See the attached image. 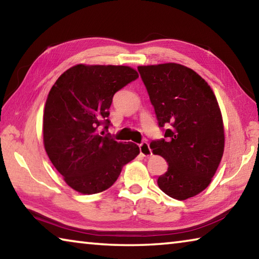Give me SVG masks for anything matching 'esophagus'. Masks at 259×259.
Here are the masks:
<instances>
[{"label": "esophagus", "instance_id": "1", "mask_svg": "<svg viewBox=\"0 0 259 259\" xmlns=\"http://www.w3.org/2000/svg\"><path fill=\"white\" fill-rule=\"evenodd\" d=\"M139 151H140V154L144 156H150L152 154V151L147 142H143L139 144Z\"/></svg>", "mask_w": 259, "mask_h": 259}]
</instances>
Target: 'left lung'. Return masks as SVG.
<instances>
[{
    "mask_svg": "<svg viewBox=\"0 0 259 259\" xmlns=\"http://www.w3.org/2000/svg\"><path fill=\"white\" fill-rule=\"evenodd\" d=\"M164 138L152 140L168 170L157 185L170 198H192L211 182L224 153V125L216 96L199 74L168 63L139 66Z\"/></svg>",
    "mask_w": 259,
    "mask_h": 259,
    "instance_id": "left-lung-1",
    "label": "left lung"
}]
</instances>
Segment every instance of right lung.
<instances>
[{
    "instance_id": "obj_1",
    "label": "right lung",
    "mask_w": 259,
    "mask_h": 259,
    "mask_svg": "<svg viewBox=\"0 0 259 259\" xmlns=\"http://www.w3.org/2000/svg\"><path fill=\"white\" fill-rule=\"evenodd\" d=\"M138 73L128 66L76 65L48 95L43 142L52 164L73 190L95 194L111 187L122 166L139 154L134 143H117L108 131L114 95Z\"/></svg>"
}]
</instances>
